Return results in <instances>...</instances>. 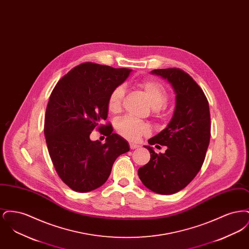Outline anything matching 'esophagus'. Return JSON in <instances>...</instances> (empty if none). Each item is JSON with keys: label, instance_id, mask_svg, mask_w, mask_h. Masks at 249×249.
Instances as JSON below:
<instances>
[{"label": "esophagus", "instance_id": "obj_1", "mask_svg": "<svg viewBox=\"0 0 249 249\" xmlns=\"http://www.w3.org/2000/svg\"><path fill=\"white\" fill-rule=\"evenodd\" d=\"M130 149H136V148H138V147H140V145L139 144H136V143H133V142H130Z\"/></svg>", "mask_w": 249, "mask_h": 249}]
</instances>
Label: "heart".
<instances>
[{
  "label": "heart",
  "instance_id": "heart-1",
  "mask_svg": "<svg viewBox=\"0 0 249 249\" xmlns=\"http://www.w3.org/2000/svg\"><path fill=\"white\" fill-rule=\"evenodd\" d=\"M139 87L153 109L158 110L165 106L168 101V93L162 84L156 80H145L139 84ZM124 95L125 88L123 86L115 88L110 92L107 99V108L110 113L117 114L120 112ZM116 130L122 137L130 141H137L142 136H146L150 133V127L146 123L139 122L128 117L117 121Z\"/></svg>",
  "mask_w": 249,
  "mask_h": 249
}]
</instances>
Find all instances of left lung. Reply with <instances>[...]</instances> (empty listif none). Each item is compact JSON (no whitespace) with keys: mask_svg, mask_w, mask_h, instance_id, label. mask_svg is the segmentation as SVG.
<instances>
[{"mask_svg":"<svg viewBox=\"0 0 249 249\" xmlns=\"http://www.w3.org/2000/svg\"><path fill=\"white\" fill-rule=\"evenodd\" d=\"M152 74L165 79L176 94L174 115L167 127L148 140L150 145H165L158 155L150 145V160L139 168L138 176L148 190L170 195L186 188L199 173L210 142L208 101L192 77L177 69H157Z\"/></svg>","mask_w":249,"mask_h":249,"instance_id":"left-lung-1","label":"left lung"}]
</instances>
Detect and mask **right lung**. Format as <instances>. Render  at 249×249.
I'll return each instance as SVG.
<instances>
[{
  "label": "right lung",
  "mask_w": 249,
  "mask_h": 249,
  "mask_svg": "<svg viewBox=\"0 0 249 249\" xmlns=\"http://www.w3.org/2000/svg\"><path fill=\"white\" fill-rule=\"evenodd\" d=\"M130 69L85 62L64 75L55 86L45 116L48 152L60 179L77 192L103 186L117 158L130 150L129 142L110 125V92L130 75ZM95 127L107 136L106 142L90 140Z\"/></svg>",
  "instance_id": "obj_1"
}]
</instances>
